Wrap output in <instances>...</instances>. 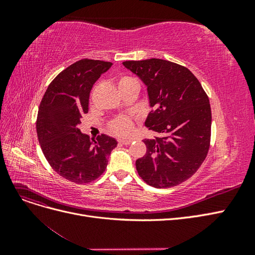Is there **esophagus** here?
I'll return each mask as SVG.
<instances>
[{"label":"esophagus","instance_id":"34e87169","mask_svg":"<svg viewBox=\"0 0 255 255\" xmlns=\"http://www.w3.org/2000/svg\"><path fill=\"white\" fill-rule=\"evenodd\" d=\"M118 141L120 144H129L130 142H132V140L130 139H119Z\"/></svg>","mask_w":255,"mask_h":255}]
</instances>
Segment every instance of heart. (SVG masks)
<instances>
[{"label":"heart","instance_id":"b5f03b06","mask_svg":"<svg viewBox=\"0 0 255 255\" xmlns=\"http://www.w3.org/2000/svg\"><path fill=\"white\" fill-rule=\"evenodd\" d=\"M129 80H132V78H129V76H122V78H120L119 80V85L125 82H128ZM111 128L113 132L117 135L127 136L133 132L134 122L132 118L128 117V116H119V117H117L112 121Z\"/></svg>","mask_w":255,"mask_h":255}]
</instances>
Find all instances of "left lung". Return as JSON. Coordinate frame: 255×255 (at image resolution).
<instances>
[{"label": "left lung", "mask_w": 255, "mask_h": 255, "mask_svg": "<svg viewBox=\"0 0 255 255\" xmlns=\"http://www.w3.org/2000/svg\"><path fill=\"white\" fill-rule=\"evenodd\" d=\"M122 64L146 86L153 110L144 125L159 134L143 139L146 152L136 160L137 172L155 188L176 186L197 172L210 150V100L186 67L158 58Z\"/></svg>", "instance_id": "1"}]
</instances>
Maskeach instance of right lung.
I'll return each mask as SVG.
<instances>
[{
	"label": "right lung",
	"mask_w": 255,
	"mask_h": 255,
	"mask_svg": "<svg viewBox=\"0 0 255 255\" xmlns=\"http://www.w3.org/2000/svg\"><path fill=\"white\" fill-rule=\"evenodd\" d=\"M112 65L88 58L70 65L51 82L38 110L36 129L44 157L54 171L75 184L97 180L117 145L110 136L94 139L79 128L92 86Z\"/></svg>",
	"instance_id": "add662e5"
}]
</instances>
